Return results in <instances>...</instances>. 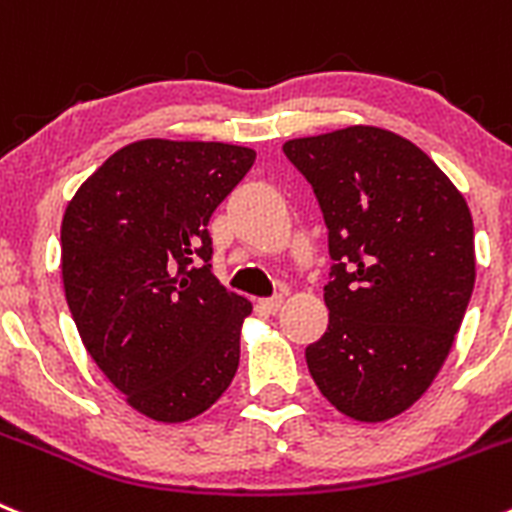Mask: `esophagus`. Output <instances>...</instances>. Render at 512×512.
<instances>
[{"instance_id":"1","label":"esophagus","mask_w":512,"mask_h":512,"mask_svg":"<svg viewBox=\"0 0 512 512\" xmlns=\"http://www.w3.org/2000/svg\"><path fill=\"white\" fill-rule=\"evenodd\" d=\"M257 308L267 315H275L280 308H283V295H275V298H262L260 303H257Z\"/></svg>"}]
</instances>
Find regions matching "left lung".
Wrapping results in <instances>:
<instances>
[{"label":"left lung","mask_w":512,"mask_h":512,"mask_svg":"<svg viewBox=\"0 0 512 512\" xmlns=\"http://www.w3.org/2000/svg\"><path fill=\"white\" fill-rule=\"evenodd\" d=\"M328 227V328L305 348L321 394L358 422L409 409L442 369L475 288L465 197L407 138L348 126L283 146Z\"/></svg>","instance_id":"8db88e82"}]
</instances>
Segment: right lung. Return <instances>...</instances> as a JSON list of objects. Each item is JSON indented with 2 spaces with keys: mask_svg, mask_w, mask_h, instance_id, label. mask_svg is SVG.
Returning <instances> with one entry per match:
<instances>
[{
  "mask_svg": "<svg viewBox=\"0 0 512 512\" xmlns=\"http://www.w3.org/2000/svg\"><path fill=\"white\" fill-rule=\"evenodd\" d=\"M252 164L255 151L232 143H128L62 217V285L80 338L156 422L207 412L240 366L252 305L214 278L207 224Z\"/></svg>",
  "mask_w": 512,
  "mask_h": 512,
  "instance_id": "obj_1",
  "label": "right lung"
}]
</instances>
